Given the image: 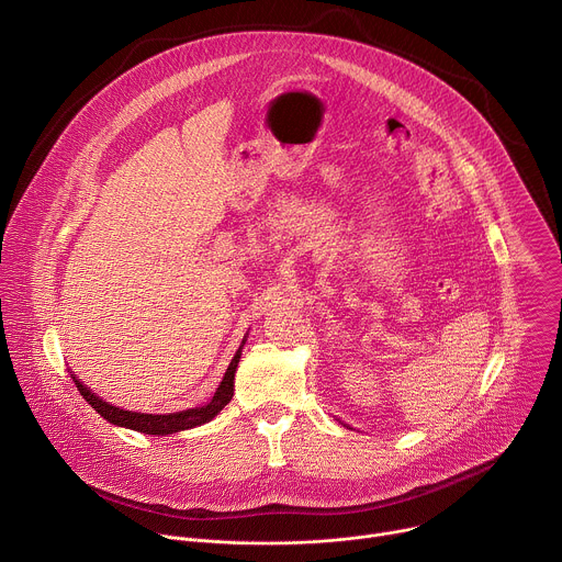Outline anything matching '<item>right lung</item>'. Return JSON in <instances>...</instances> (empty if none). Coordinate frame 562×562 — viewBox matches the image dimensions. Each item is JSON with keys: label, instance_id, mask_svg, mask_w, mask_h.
Listing matches in <instances>:
<instances>
[{"label": "right lung", "instance_id": "obj_1", "mask_svg": "<svg viewBox=\"0 0 562 562\" xmlns=\"http://www.w3.org/2000/svg\"><path fill=\"white\" fill-rule=\"evenodd\" d=\"M243 346H245V339L240 344V348L236 350L225 378L218 386V391L214 393L212 402L205 404V406H199V408H190V411H180V413H167V415H145V413H132V411H123L119 406H112L108 402H103L101 397H97L90 389L83 386V382H79L77 378H72L77 391L83 395V400L103 417L108 419L110 424L114 426H121V428H130V430H136V432H145V435H173V432H180V430H190V428H196V426H203L207 422H212L234 397V378H236V368H238V361H240V355H243Z\"/></svg>", "mask_w": 562, "mask_h": 562}]
</instances>
